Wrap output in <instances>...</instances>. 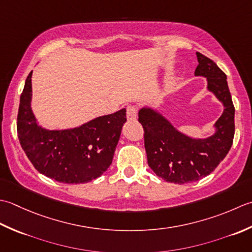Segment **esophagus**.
I'll use <instances>...</instances> for the list:
<instances>
[{
	"instance_id": "34e87169",
	"label": "esophagus",
	"mask_w": 252,
	"mask_h": 252,
	"mask_svg": "<svg viewBox=\"0 0 252 252\" xmlns=\"http://www.w3.org/2000/svg\"><path fill=\"white\" fill-rule=\"evenodd\" d=\"M137 112H138V110H137V106H135V105H128L127 106V119L129 120V121H133V120H136L137 119Z\"/></svg>"
}]
</instances>
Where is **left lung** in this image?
I'll list each match as a JSON object with an SVG mask.
<instances>
[{
	"label": "left lung",
	"mask_w": 252,
	"mask_h": 252,
	"mask_svg": "<svg viewBox=\"0 0 252 252\" xmlns=\"http://www.w3.org/2000/svg\"><path fill=\"white\" fill-rule=\"evenodd\" d=\"M196 76L208 79V89L224 105V112L215 123L217 131L207 139H192L176 130L171 123L151 109L139 111V123L148 164L157 176L165 182L186 184L196 182L212 173L226 157L235 133V107L228 89L226 75L207 56L197 52Z\"/></svg>",
	"instance_id": "obj_1"
}]
</instances>
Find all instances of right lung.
Segmentation results:
<instances>
[{"label":"right lung","mask_w":252,"mask_h":252,"mask_svg":"<svg viewBox=\"0 0 252 252\" xmlns=\"http://www.w3.org/2000/svg\"><path fill=\"white\" fill-rule=\"evenodd\" d=\"M32 74L26 79L17 115L18 139L26 156L38 172L60 183H88L101 176L112 164L126 110L74 129L47 130L38 125L30 107Z\"/></svg>","instance_id":"add662e5"}]
</instances>
